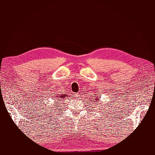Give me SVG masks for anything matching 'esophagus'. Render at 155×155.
<instances>
[{
    "label": "esophagus",
    "mask_w": 155,
    "mask_h": 155,
    "mask_svg": "<svg viewBox=\"0 0 155 155\" xmlns=\"http://www.w3.org/2000/svg\"><path fill=\"white\" fill-rule=\"evenodd\" d=\"M79 96H80V94L79 93H77V94H75V97H79Z\"/></svg>",
    "instance_id": "1"
}]
</instances>
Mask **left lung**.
<instances>
[{
    "mask_svg": "<svg viewBox=\"0 0 155 155\" xmlns=\"http://www.w3.org/2000/svg\"><path fill=\"white\" fill-rule=\"evenodd\" d=\"M95 96H96V94H95ZM100 100V98H99V97H95V101H96V102H97L98 101H99Z\"/></svg>",
    "mask_w": 155,
    "mask_h": 155,
    "instance_id": "left-lung-1",
    "label": "left lung"
}]
</instances>
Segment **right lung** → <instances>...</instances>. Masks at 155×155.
Masks as SVG:
<instances>
[{
    "mask_svg": "<svg viewBox=\"0 0 155 155\" xmlns=\"http://www.w3.org/2000/svg\"><path fill=\"white\" fill-rule=\"evenodd\" d=\"M55 96L57 97L56 98H57V100H60V101H62V99H63V98H65L67 97H68L67 94H57V95H55Z\"/></svg>",
    "mask_w": 155,
    "mask_h": 155,
    "instance_id": "1",
    "label": "right lung"
}]
</instances>
